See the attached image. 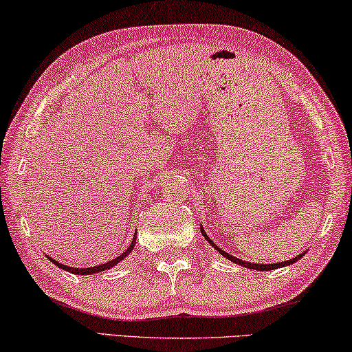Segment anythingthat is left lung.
<instances>
[{
    "label": "left lung",
    "instance_id": "8db88e82",
    "mask_svg": "<svg viewBox=\"0 0 352 352\" xmlns=\"http://www.w3.org/2000/svg\"><path fill=\"white\" fill-rule=\"evenodd\" d=\"M201 232H202V236L206 237L207 239V242H209V244L214 247V249L219 252V254H221L223 256H226L228 260H231L232 263H236V265H239V266H244V268H250V270H255V271H271V270H277V268H284V266H289V265H294V263H296V261H298L301 256H305V254L306 252H301V254L298 255V256H295V258H292V260H287V261H280V263H270V265H263V263H250V261H245V260H241V258H237V256H232L231 254H228V252H225V250H221L219 245L217 244H214V241L210 239L209 236H207V232L204 231V228L201 226Z\"/></svg>",
    "mask_w": 352,
    "mask_h": 352
}]
</instances>
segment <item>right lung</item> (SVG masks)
Segmentation results:
<instances>
[{
    "mask_svg": "<svg viewBox=\"0 0 352 352\" xmlns=\"http://www.w3.org/2000/svg\"><path fill=\"white\" fill-rule=\"evenodd\" d=\"M135 239H137V231L133 232V237H132V242H131V245H129L127 249H126L124 252H122L121 255H118L116 258H113V260H110V261H107V263H102V265H97V266H91V268H73V266H67V265H62V263H58L57 260L51 258V256H47V258L51 260L54 265H57L58 268L65 270V271H68V273H72V274H79V276L96 274V273H100V271H107V270H110V268H113V266H116L118 263H120V261L124 260L126 256H127L129 254H131V252L133 250V245H135Z\"/></svg>",
    "mask_w": 352,
    "mask_h": 352,
    "instance_id": "1",
    "label": "right lung"
}]
</instances>
